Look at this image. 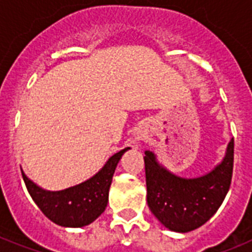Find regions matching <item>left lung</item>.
I'll return each instance as SVG.
<instances>
[{
  "label": "left lung",
  "mask_w": 252,
  "mask_h": 252,
  "mask_svg": "<svg viewBox=\"0 0 252 252\" xmlns=\"http://www.w3.org/2000/svg\"><path fill=\"white\" fill-rule=\"evenodd\" d=\"M148 205L162 225L178 233L195 230L207 222L222 204L233 176L234 140L227 146L221 165L196 179H182L158 165L145 152Z\"/></svg>",
  "instance_id": "left-lung-1"
}]
</instances>
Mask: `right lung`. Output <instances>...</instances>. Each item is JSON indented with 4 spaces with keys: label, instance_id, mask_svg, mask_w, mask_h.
Returning <instances> with one entry per match:
<instances>
[{
    "label": "right lung",
    "instance_id": "add662e5",
    "mask_svg": "<svg viewBox=\"0 0 252 252\" xmlns=\"http://www.w3.org/2000/svg\"><path fill=\"white\" fill-rule=\"evenodd\" d=\"M126 149L114 154L91 179L64 191H44L23 172L22 176L32 200L52 222L60 226L82 227L95 221L106 209L115 168Z\"/></svg>",
    "mask_w": 252,
    "mask_h": 252
}]
</instances>
